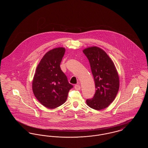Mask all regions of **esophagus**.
Here are the masks:
<instances>
[{
  "mask_svg": "<svg viewBox=\"0 0 148 148\" xmlns=\"http://www.w3.org/2000/svg\"><path fill=\"white\" fill-rule=\"evenodd\" d=\"M74 88H75V89L77 90H79L80 89V88H81V87H80V86L79 85H75Z\"/></svg>",
  "mask_w": 148,
  "mask_h": 148,
  "instance_id": "obj_1",
  "label": "esophagus"
}]
</instances>
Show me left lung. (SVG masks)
I'll return each instance as SVG.
<instances>
[{"mask_svg":"<svg viewBox=\"0 0 148 148\" xmlns=\"http://www.w3.org/2000/svg\"><path fill=\"white\" fill-rule=\"evenodd\" d=\"M88 58L94 79L96 92L86 104L100 110L106 108L115 99L119 89V77L112 59L104 50L96 46L83 50Z\"/></svg>","mask_w":148,"mask_h":148,"instance_id":"obj_1","label":"left lung"}]
</instances>
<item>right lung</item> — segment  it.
Returning a JSON list of instances; mask_svg holds the SVG:
<instances>
[{"label": "right lung", "mask_w": 148, "mask_h": 148, "mask_svg": "<svg viewBox=\"0 0 148 148\" xmlns=\"http://www.w3.org/2000/svg\"><path fill=\"white\" fill-rule=\"evenodd\" d=\"M65 52L64 48L59 47L46 53L38 64L33 79L32 90L36 98L49 109L63 104L73 87L60 67Z\"/></svg>", "instance_id": "right-lung-1"}]
</instances>
